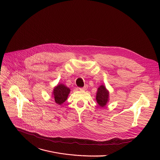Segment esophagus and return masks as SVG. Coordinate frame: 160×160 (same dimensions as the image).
<instances>
[{"label":"esophagus","mask_w":160,"mask_h":160,"mask_svg":"<svg viewBox=\"0 0 160 160\" xmlns=\"http://www.w3.org/2000/svg\"><path fill=\"white\" fill-rule=\"evenodd\" d=\"M87 89H88V86H87V85H85L83 88H80V90H86Z\"/></svg>","instance_id":"1"}]
</instances>
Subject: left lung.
<instances>
[{
    "label": "left lung",
    "mask_w": 160,
    "mask_h": 160,
    "mask_svg": "<svg viewBox=\"0 0 160 160\" xmlns=\"http://www.w3.org/2000/svg\"><path fill=\"white\" fill-rule=\"evenodd\" d=\"M109 92L103 85H100L96 93V101L99 107H104L108 102Z\"/></svg>",
    "instance_id": "left-lung-1"
}]
</instances>
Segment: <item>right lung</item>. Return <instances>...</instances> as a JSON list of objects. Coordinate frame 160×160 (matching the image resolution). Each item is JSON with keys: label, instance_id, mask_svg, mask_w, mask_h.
<instances>
[{"label": "right lung", "instance_id": "add662e5", "mask_svg": "<svg viewBox=\"0 0 160 160\" xmlns=\"http://www.w3.org/2000/svg\"><path fill=\"white\" fill-rule=\"evenodd\" d=\"M70 89L64 84H59L55 87L53 91V97L57 105H62L67 99Z\"/></svg>", "mask_w": 160, "mask_h": 160}]
</instances>
